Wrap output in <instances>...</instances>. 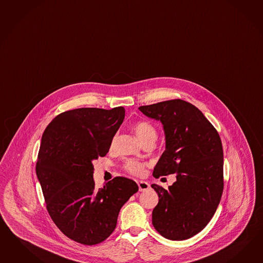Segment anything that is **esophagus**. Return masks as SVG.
<instances>
[{
  "label": "esophagus",
  "mask_w": 263,
  "mask_h": 263,
  "mask_svg": "<svg viewBox=\"0 0 263 263\" xmlns=\"http://www.w3.org/2000/svg\"><path fill=\"white\" fill-rule=\"evenodd\" d=\"M138 185H139V191L140 192H145L150 187L149 184L147 182H144V181H139Z\"/></svg>",
  "instance_id": "obj_1"
}]
</instances>
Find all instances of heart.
Returning <instances> with one entry per match:
<instances>
[{
  "label": "heart",
  "instance_id": "heart-1",
  "mask_svg": "<svg viewBox=\"0 0 263 263\" xmlns=\"http://www.w3.org/2000/svg\"><path fill=\"white\" fill-rule=\"evenodd\" d=\"M132 128H133L136 135L140 139V141L142 143L148 142V141H153V142L156 141L158 133H157L155 125L152 122L148 121H136L135 123H133ZM114 142H115V139L112 142V144ZM123 168L132 175L142 176V174L144 173L145 163L139 162L137 160H133V159H129L123 164Z\"/></svg>",
  "mask_w": 263,
  "mask_h": 263
}]
</instances>
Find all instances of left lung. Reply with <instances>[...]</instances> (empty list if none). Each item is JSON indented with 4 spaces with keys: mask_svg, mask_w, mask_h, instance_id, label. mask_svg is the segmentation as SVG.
Returning a JSON list of instances; mask_svg holds the SVG:
<instances>
[{
    "mask_svg": "<svg viewBox=\"0 0 263 263\" xmlns=\"http://www.w3.org/2000/svg\"><path fill=\"white\" fill-rule=\"evenodd\" d=\"M139 110L161 121L164 130L165 150L153 176L176 173L168 190L151 185L159 196L152 224L167 239L191 238L206 227L220 202L224 181L219 134L197 107L185 100H166Z\"/></svg>",
    "mask_w": 263,
    "mask_h": 263,
    "instance_id": "1",
    "label": "left lung"
}]
</instances>
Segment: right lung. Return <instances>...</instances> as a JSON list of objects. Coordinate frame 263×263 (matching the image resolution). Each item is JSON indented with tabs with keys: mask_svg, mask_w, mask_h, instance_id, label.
Returning a JSON list of instances; mask_svg holds the SVG:
<instances>
[{
	"mask_svg": "<svg viewBox=\"0 0 263 263\" xmlns=\"http://www.w3.org/2000/svg\"><path fill=\"white\" fill-rule=\"evenodd\" d=\"M124 115L121 106L79 108L59 114L44 131L36 175L51 219L78 243L104 241L117 226L121 206L139 191L125 177L96 189L92 178V161L108 153Z\"/></svg>",
	"mask_w": 263,
	"mask_h": 263,
	"instance_id": "right-lung-1",
	"label": "right lung"
}]
</instances>
